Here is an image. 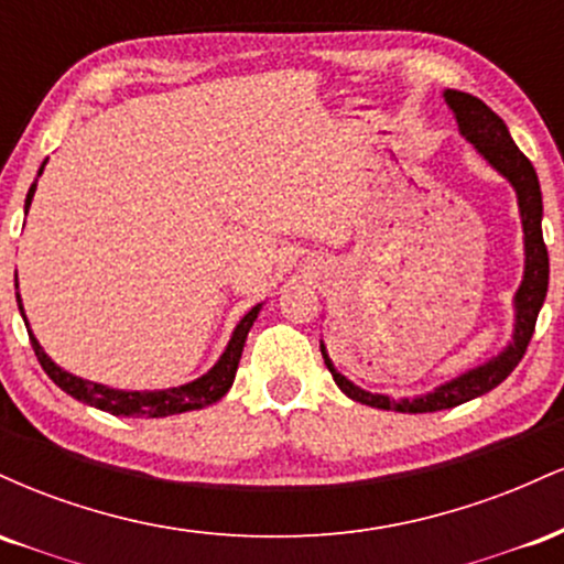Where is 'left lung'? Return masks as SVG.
Segmentation results:
<instances>
[{
    "instance_id": "obj_1",
    "label": "left lung",
    "mask_w": 564,
    "mask_h": 564,
    "mask_svg": "<svg viewBox=\"0 0 564 564\" xmlns=\"http://www.w3.org/2000/svg\"><path fill=\"white\" fill-rule=\"evenodd\" d=\"M445 100L456 113L458 129L467 138L477 151L488 159L490 166H496L503 177L514 185L517 200H520V215H522V230H525V278H522V286L517 289L514 307H517V326H514V339L503 349L501 355L494 360H488L485 366L471 368L464 377L448 381V384L437 387L435 392L422 394V398L413 400H392L387 394H371L360 387H355L352 381L341 377L339 371L328 360L326 349L321 345L323 360H326L328 371L336 381L341 392L347 398L358 400V403L381 408V411H400V413H426V411H443V408H453L467 403L471 398H480V394L490 392L494 387L501 384L503 379L514 371L517 364L522 360V355L528 352L530 336L535 332V321H539L541 304L546 300L549 289V251L543 243V230H541V185L539 174H535L533 164H530L525 153L514 145L507 124L498 113L490 111L480 97L469 93H458V89H448Z\"/></svg>"
}]
</instances>
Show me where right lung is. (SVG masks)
Listing matches in <instances>:
<instances>
[{"instance_id": "right-lung-1", "label": "right lung", "mask_w": 564, "mask_h": 564, "mask_svg": "<svg viewBox=\"0 0 564 564\" xmlns=\"http://www.w3.org/2000/svg\"><path fill=\"white\" fill-rule=\"evenodd\" d=\"M42 170H39V174H42ZM34 191H36V183L29 187V196H25V212H29L31 198H34ZM15 296H18V307H21V315H23L21 294H15ZM257 313H260V304H257V307H251L249 313L243 315L241 323L236 326V332H232L228 349H225L223 358L217 360V366L212 368L209 373H204L200 379L191 381V384L172 387V390H159V392H121V390H111V387L95 384V381L79 379V377H74V373L63 371V368L55 366L53 360L47 358V352L39 347V341L34 339V334H31L25 315H23V321H25V328H29V339H31V347H34V352H36V360L42 364L44 373H47V377L53 379L63 392H68L70 398L82 400V403L113 413V416L159 419V416H172V413L193 411V408L212 405L230 390L232 379H236V371H238V360H241V352H243L246 334H249V328L254 326Z\"/></svg>"}]
</instances>
